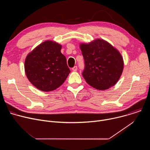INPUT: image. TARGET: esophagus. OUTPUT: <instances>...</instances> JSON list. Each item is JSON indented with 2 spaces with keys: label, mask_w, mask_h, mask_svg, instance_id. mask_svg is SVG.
<instances>
[{
  "label": "esophagus",
  "mask_w": 150,
  "mask_h": 150,
  "mask_svg": "<svg viewBox=\"0 0 150 150\" xmlns=\"http://www.w3.org/2000/svg\"><path fill=\"white\" fill-rule=\"evenodd\" d=\"M77 67H74V68H72V71H77Z\"/></svg>",
  "instance_id": "34e87169"
}]
</instances>
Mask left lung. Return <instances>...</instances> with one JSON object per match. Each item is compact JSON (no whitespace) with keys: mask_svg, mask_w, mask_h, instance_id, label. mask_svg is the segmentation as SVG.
<instances>
[{"mask_svg":"<svg viewBox=\"0 0 150 150\" xmlns=\"http://www.w3.org/2000/svg\"><path fill=\"white\" fill-rule=\"evenodd\" d=\"M79 47L85 60L82 76L87 83L98 90L114 86L124 67L123 57L119 50L100 38L88 43H80Z\"/></svg>","mask_w":150,"mask_h":150,"instance_id":"obj_1","label":"left lung"}]
</instances>
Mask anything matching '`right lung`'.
I'll use <instances>...</instances> for the list:
<instances>
[{"label":"right lung","mask_w":150,"mask_h":150,"mask_svg":"<svg viewBox=\"0 0 150 150\" xmlns=\"http://www.w3.org/2000/svg\"><path fill=\"white\" fill-rule=\"evenodd\" d=\"M62 45L46 40L30 52L24 69L29 81L40 91H53L65 82L70 73L67 59L60 52Z\"/></svg>","instance_id":"obj_1"}]
</instances>
